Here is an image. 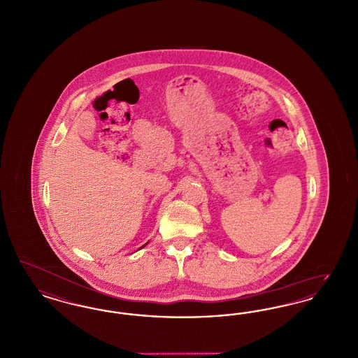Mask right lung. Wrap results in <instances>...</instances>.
I'll return each mask as SVG.
<instances>
[{
  "mask_svg": "<svg viewBox=\"0 0 358 358\" xmlns=\"http://www.w3.org/2000/svg\"><path fill=\"white\" fill-rule=\"evenodd\" d=\"M145 245H146V244H145Z\"/></svg>",
  "mask_w": 358,
  "mask_h": 358,
  "instance_id": "add662e5",
  "label": "right lung"
}]
</instances>
